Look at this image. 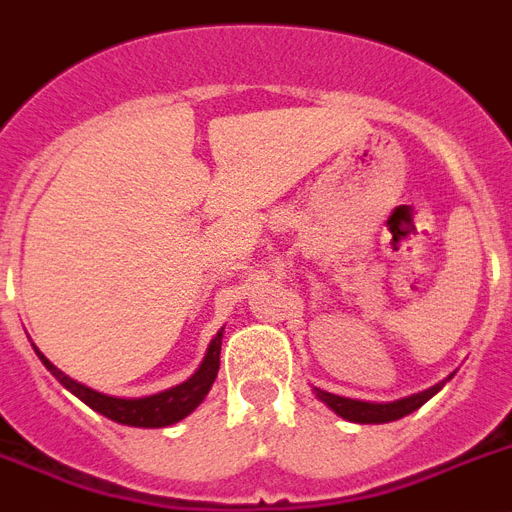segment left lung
Returning <instances> with one entry per match:
<instances>
[{
  "label": "left lung",
  "instance_id": "1",
  "mask_svg": "<svg viewBox=\"0 0 512 512\" xmlns=\"http://www.w3.org/2000/svg\"><path fill=\"white\" fill-rule=\"evenodd\" d=\"M453 377V374H450ZM450 377L437 382L434 387L424 392H416V395H408V398L392 400V403H374V400H358V398H342L335 392H327L322 387H314V395L327 405L329 411H335L337 416L345 418V421H353V424H390V421H398V418L408 416V413L418 411L421 405L429 398H434L445 382H450Z\"/></svg>",
  "mask_w": 512,
  "mask_h": 512
}]
</instances>
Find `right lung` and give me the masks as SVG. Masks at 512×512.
I'll list each match as a JSON object with an SVG mask.
<instances>
[{
    "label": "right lung",
    "instance_id": "1",
    "mask_svg": "<svg viewBox=\"0 0 512 512\" xmlns=\"http://www.w3.org/2000/svg\"><path fill=\"white\" fill-rule=\"evenodd\" d=\"M222 332H225V327L214 335V340H211L209 348H206V356L204 361H201V366H198L185 382L175 384L170 390L156 392V395H146V398H114V395H104V392L94 390V387L80 384L78 379L67 377L65 371H59L36 345H33V350H36V356L41 358V363H44L46 369L52 371V377L57 379L65 390L73 392L75 398L83 400L88 408H94L96 413H101V416L112 418V421L125 426L162 429V426H172L177 424V421H183L185 416H190L198 405L204 403L206 395H209L211 384H214L219 371Z\"/></svg>",
    "mask_w": 512,
    "mask_h": 512
}]
</instances>
